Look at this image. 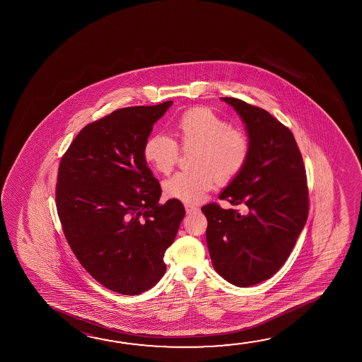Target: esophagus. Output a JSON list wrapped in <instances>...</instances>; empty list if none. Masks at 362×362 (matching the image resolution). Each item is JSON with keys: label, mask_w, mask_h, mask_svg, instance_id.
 <instances>
[{"label": "esophagus", "mask_w": 362, "mask_h": 362, "mask_svg": "<svg viewBox=\"0 0 362 362\" xmlns=\"http://www.w3.org/2000/svg\"><path fill=\"white\" fill-rule=\"evenodd\" d=\"M198 208L192 206V204H185V212L188 214H196Z\"/></svg>", "instance_id": "esophagus-1"}]
</instances>
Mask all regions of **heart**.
Masks as SVG:
<instances>
[{
    "label": "heart",
    "mask_w": 362,
    "mask_h": 362,
    "mask_svg": "<svg viewBox=\"0 0 362 362\" xmlns=\"http://www.w3.org/2000/svg\"><path fill=\"white\" fill-rule=\"evenodd\" d=\"M175 132L184 148H197L194 170L179 172L166 179V196L187 204L201 202L214 188L216 179L230 183L241 173L250 153L249 140L243 131L207 107L190 108L179 117ZM144 159L156 172L169 174L178 160V145L170 137L155 134L144 144Z\"/></svg>",
    "instance_id": "obj_1"
}]
</instances>
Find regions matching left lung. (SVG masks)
<instances>
[{"mask_svg":"<svg viewBox=\"0 0 362 362\" xmlns=\"http://www.w3.org/2000/svg\"><path fill=\"white\" fill-rule=\"evenodd\" d=\"M221 100L243 119L250 153L219 198L233 206L243 203L249 212L243 216L216 203L202 212L214 270L246 288L272 278L291 255L308 217V188L291 131L262 108L232 97Z\"/></svg>","mask_w":362,"mask_h":362,"instance_id":"8db88e82","label":"left lung"}]
</instances>
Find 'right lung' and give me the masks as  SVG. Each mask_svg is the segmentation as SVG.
I'll return each mask as SVG.
<instances>
[{"label": "right lung", "instance_id": "obj_1", "mask_svg": "<svg viewBox=\"0 0 362 362\" xmlns=\"http://www.w3.org/2000/svg\"><path fill=\"white\" fill-rule=\"evenodd\" d=\"M173 101L121 108L87 124L62 158L57 209L82 267L110 291L136 296L165 274L183 204H159L144 144Z\"/></svg>", "mask_w": 362, "mask_h": 362}]
</instances>
